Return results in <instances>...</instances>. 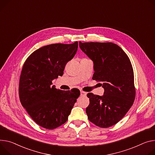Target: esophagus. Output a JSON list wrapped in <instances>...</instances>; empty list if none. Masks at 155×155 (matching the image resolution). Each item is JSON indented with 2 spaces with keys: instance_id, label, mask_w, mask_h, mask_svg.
Masks as SVG:
<instances>
[{
  "instance_id": "34e87169",
  "label": "esophagus",
  "mask_w": 155,
  "mask_h": 155,
  "mask_svg": "<svg viewBox=\"0 0 155 155\" xmlns=\"http://www.w3.org/2000/svg\"><path fill=\"white\" fill-rule=\"evenodd\" d=\"M80 94L82 96H85L87 95V93L85 91H80Z\"/></svg>"
}]
</instances>
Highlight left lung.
Wrapping results in <instances>:
<instances>
[{
  "instance_id": "1",
  "label": "left lung",
  "mask_w": 155,
  "mask_h": 155,
  "mask_svg": "<svg viewBox=\"0 0 155 155\" xmlns=\"http://www.w3.org/2000/svg\"><path fill=\"white\" fill-rule=\"evenodd\" d=\"M80 49L94 62L93 79L103 83L102 96L87 94L90 104L86 109L89 120L102 128L120 121L135 98L134 74L125 52L112 43H81Z\"/></svg>"
}]
</instances>
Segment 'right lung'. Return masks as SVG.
<instances>
[{
	"label": "right lung",
	"instance_id": "obj_1",
	"mask_svg": "<svg viewBox=\"0 0 155 155\" xmlns=\"http://www.w3.org/2000/svg\"><path fill=\"white\" fill-rule=\"evenodd\" d=\"M77 49V41L47 45L34 51L23 65L20 100L32 119L42 127L51 130L65 123L80 94L78 89L63 91L51 85L54 79L63 75L66 64Z\"/></svg>",
	"mask_w": 155,
	"mask_h": 155
}]
</instances>
